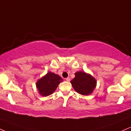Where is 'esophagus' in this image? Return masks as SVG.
<instances>
[{"label":"esophagus","instance_id":"1","mask_svg":"<svg viewBox=\"0 0 131 131\" xmlns=\"http://www.w3.org/2000/svg\"><path fill=\"white\" fill-rule=\"evenodd\" d=\"M66 81H67V82H70V79L69 78H66Z\"/></svg>","mask_w":131,"mask_h":131}]
</instances>
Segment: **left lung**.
I'll use <instances>...</instances> for the list:
<instances>
[{
    "instance_id": "obj_1",
    "label": "left lung",
    "mask_w": 131,
    "mask_h": 131,
    "mask_svg": "<svg viewBox=\"0 0 131 131\" xmlns=\"http://www.w3.org/2000/svg\"><path fill=\"white\" fill-rule=\"evenodd\" d=\"M75 78L71 81L72 87L76 92L82 95H90L96 86V79L84 71L75 72Z\"/></svg>"
}]
</instances>
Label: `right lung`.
Returning <instances> with one entry per match:
<instances>
[{
    "mask_svg": "<svg viewBox=\"0 0 131 131\" xmlns=\"http://www.w3.org/2000/svg\"><path fill=\"white\" fill-rule=\"evenodd\" d=\"M63 81V79L60 75L53 72H48L46 74L38 80L36 86L40 95L48 96L56 91L59 83Z\"/></svg>",
    "mask_w": 131,
    "mask_h": 131,
    "instance_id": "add662e5",
    "label": "right lung"
}]
</instances>
